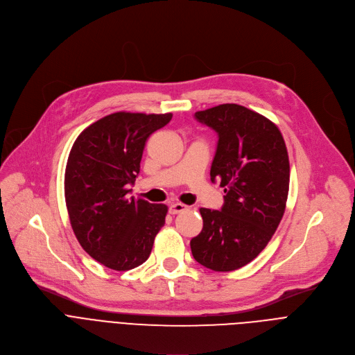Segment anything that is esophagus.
<instances>
[{"instance_id": "esophagus-1", "label": "esophagus", "mask_w": 355, "mask_h": 355, "mask_svg": "<svg viewBox=\"0 0 355 355\" xmlns=\"http://www.w3.org/2000/svg\"><path fill=\"white\" fill-rule=\"evenodd\" d=\"M187 209V207L184 204H181V202H175V204H171L170 208H168V212L171 215H177V214H181Z\"/></svg>"}]
</instances>
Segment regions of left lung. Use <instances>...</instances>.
I'll return each mask as SVG.
<instances>
[{
	"mask_svg": "<svg viewBox=\"0 0 355 355\" xmlns=\"http://www.w3.org/2000/svg\"><path fill=\"white\" fill-rule=\"evenodd\" d=\"M195 118L219 136L211 181L219 180L226 195L220 211L199 209L204 227L191 240V251L209 270L234 271L260 254L284 216L286 146L275 123L237 104L199 111Z\"/></svg>",
	"mask_w": 355,
	"mask_h": 355,
	"instance_id": "8db88e82",
	"label": "left lung"
}]
</instances>
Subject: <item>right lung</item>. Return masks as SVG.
I'll list each match as a JSON object with an SVG mask.
<instances>
[{"mask_svg":"<svg viewBox=\"0 0 355 355\" xmlns=\"http://www.w3.org/2000/svg\"><path fill=\"white\" fill-rule=\"evenodd\" d=\"M173 114L115 112L84 129L66 166L64 196L73 232L88 254L115 271L143 264L168 208L126 198L148 136Z\"/></svg>","mask_w":355,"mask_h":355,"instance_id":"1","label":"right lung"}]
</instances>
